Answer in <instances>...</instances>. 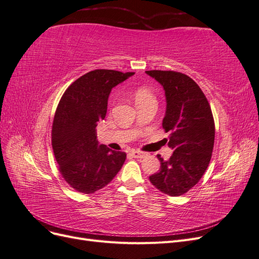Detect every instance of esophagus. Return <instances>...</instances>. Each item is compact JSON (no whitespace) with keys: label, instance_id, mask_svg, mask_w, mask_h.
Wrapping results in <instances>:
<instances>
[{"label":"esophagus","instance_id":"esophagus-1","mask_svg":"<svg viewBox=\"0 0 259 259\" xmlns=\"http://www.w3.org/2000/svg\"><path fill=\"white\" fill-rule=\"evenodd\" d=\"M131 154L134 156V158H137V159H142V158H144V156L146 155V153L140 152V151H136V150H132Z\"/></svg>","mask_w":259,"mask_h":259}]
</instances>
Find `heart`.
<instances>
[{"mask_svg":"<svg viewBox=\"0 0 259 259\" xmlns=\"http://www.w3.org/2000/svg\"><path fill=\"white\" fill-rule=\"evenodd\" d=\"M134 99L136 101V104H139L149 99H154V96L152 92L149 90L147 86H139V88H137L134 92Z\"/></svg>","mask_w":259,"mask_h":259,"instance_id":"1","label":"heart"}]
</instances>
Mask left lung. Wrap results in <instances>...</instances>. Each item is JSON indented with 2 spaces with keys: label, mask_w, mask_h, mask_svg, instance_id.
<instances>
[{
  "label": "left lung",
  "mask_w": 259,
  "mask_h": 259,
  "mask_svg": "<svg viewBox=\"0 0 259 259\" xmlns=\"http://www.w3.org/2000/svg\"><path fill=\"white\" fill-rule=\"evenodd\" d=\"M165 91L166 114L162 126L173 155L164 161L158 154L161 167L149 177L161 192L179 197L189 191L204 175L215 140V122L208 100L190 76L177 71L149 70Z\"/></svg>",
  "instance_id": "left-lung-1"
}]
</instances>
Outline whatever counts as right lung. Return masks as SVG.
<instances>
[{"label": "right lung", "instance_id": "1", "mask_svg": "<svg viewBox=\"0 0 259 259\" xmlns=\"http://www.w3.org/2000/svg\"><path fill=\"white\" fill-rule=\"evenodd\" d=\"M134 72L93 70L75 80L61 96L52 126V146L66 183L81 193L103 189L119 173L126 153L98 146L96 126L107 113L115 85Z\"/></svg>", "mask_w": 259, "mask_h": 259}]
</instances>
